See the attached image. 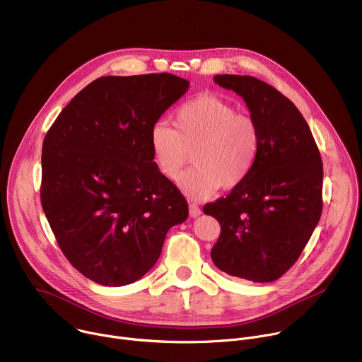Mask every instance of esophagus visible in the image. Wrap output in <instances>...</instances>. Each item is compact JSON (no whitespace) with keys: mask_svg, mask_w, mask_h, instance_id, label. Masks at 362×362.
Masks as SVG:
<instances>
[{"mask_svg":"<svg viewBox=\"0 0 362 362\" xmlns=\"http://www.w3.org/2000/svg\"><path fill=\"white\" fill-rule=\"evenodd\" d=\"M189 215H190L192 218H197V216L202 215V211H200V208H199V206H197L196 203H190V204H189Z\"/></svg>","mask_w":362,"mask_h":362,"instance_id":"34e87169","label":"esophagus"}]
</instances>
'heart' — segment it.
I'll list each match as a JSON object with an SVG mask.
<instances>
[{"instance_id": "obj_1", "label": "heart", "mask_w": 362, "mask_h": 362, "mask_svg": "<svg viewBox=\"0 0 362 362\" xmlns=\"http://www.w3.org/2000/svg\"><path fill=\"white\" fill-rule=\"evenodd\" d=\"M148 147L154 168L172 182L180 177L192 153L194 168L179 185L187 197L202 200L221 186L236 189L249 177L259 156L261 132L230 101L206 93L182 103L173 115V127L154 124Z\"/></svg>"}]
</instances>
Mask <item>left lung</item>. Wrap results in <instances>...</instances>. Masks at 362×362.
Segmentation results:
<instances>
[{
  "label": "left lung",
  "instance_id": "obj_1",
  "mask_svg": "<svg viewBox=\"0 0 362 362\" xmlns=\"http://www.w3.org/2000/svg\"><path fill=\"white\" fill-rule=\"evenodd\" d=\"M214 81L245 100L261 150L249 177L203 208L221 223L212 261L230 276L272 282L296 262L320 222L321 154L300 112L276 88L250 76Z\"/></svg>",
  "mask_w": 362,
  "mask_h": 362
}]
</instances>
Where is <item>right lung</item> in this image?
I'll return each mask as SVG.
<instances>
[{
	"instance_id": "obj_1",
	"label": "right lung",
	"mask_w": 362,
	"mask_h": 362,
	"mask_svg": "<svg viewBox=\"0 0 362 362\" xmlns=\"http://www.w3.org/2000/svg\"><path fill=\"white\" fill-rule=\"evenodd\" d=\"M189 88L177 76H107L84 87L42 143L41 204L60 249L86 278L136 282L158 262L187 202L153 165L150 129Z\"/></svg>"
}]
</instances>
